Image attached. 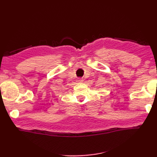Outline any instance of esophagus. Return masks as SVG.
<instances>
[{"label": "esophagus", "mask_w": 157, "mask_h": 157, "mask_svg": "<svg viewBox=\"0 0 157 157\" xmlns=\"http://www.w3.org/2000/svg\"><path fill=\"white\" fill-rule=\"evenodd\" d=\"M77 81H78V82H82L84 81V79L82 78H78V79H77Z\"/></svg>", "instance_id": "obj_1"}]
</instances>
